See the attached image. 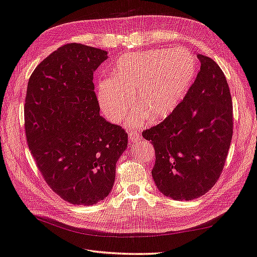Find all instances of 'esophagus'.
Here are the masks:
<instances>
[{
    "label": "esophagus",
    "mask_w": 257,
    "mask_h": 257,
    "mask_svg": "<svg viewBox=\"0 0 257 257\" xmlns=\"http://www.w3.org/2000/svg\"><path fill=\"white\" fill-rule=\"evenodd\" d=\"M142 141V137H141V134L136 133V132L134 131H131L128 133V142H130V145H135L137 144L138 142Z\"/></svg>",
    "instance_id": "obj_1"
}]
</instances>
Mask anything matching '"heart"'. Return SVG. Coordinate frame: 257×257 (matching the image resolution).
I'll return each instance as SVG.
<instances>
[{
	"mask_svg": "<svg viewBox=\"0 0 257 257\" xmlns=\"http://www.w3.org/2000/svg\"><path fill=\"white\" fill-rule=\"evenodd\" d=\"M197 73V61L184 48H157L125 55L116 62L111 79L100 81L98 101L107 119L125 117L135 94L137 109L130 123L138 125L144 115L151 122L170 115L188 92Z\"/></svg>",
	"mask_w": 257,
	"mask_h": 257,
	"instance_id": "b5f03b06",
	"label": "heart"
}]
</instances>
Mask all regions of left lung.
Instances as JSON below:
<instances>
[{
  "mask_svg": "<svg viewBox=\"0 0 257 257\" xmlns=\"http://www.w3.org/2000/svg\"><path fill=\"white\" fill-rule=\"evenodd\" d=\"M197 79L164 121L143 132L156 151L151 171L158 189L174 200H193L216 184L232 138V100L224 72L198 55Z\"/></svg>",
  "mask_w": 257,
  "mask_h": 257,
  "instance_id": "8db88e82",
  "label": "left lung"
}]
</instances>
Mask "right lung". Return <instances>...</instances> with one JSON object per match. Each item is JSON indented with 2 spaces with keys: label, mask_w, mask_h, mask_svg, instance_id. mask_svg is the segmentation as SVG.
<instances>
[{
  "label": "right lung",
  "mask_w": 257,
  "mask_h": 257,
  "mask_svg": "<svg viewBox=\"0 0 257 257\" xmlns=\"http://www.w3.org/2000/svg\"><path fill=\"white\" fill-rule=\"evenodd\" d=\"M107 52L62 45L34 69L25 101L27 143L46 184L67 202L93 205L111 191L127 133L99 115L93 74Z\"/></svg>",
  "instance_id": "obj_1"
}]
</instances>
